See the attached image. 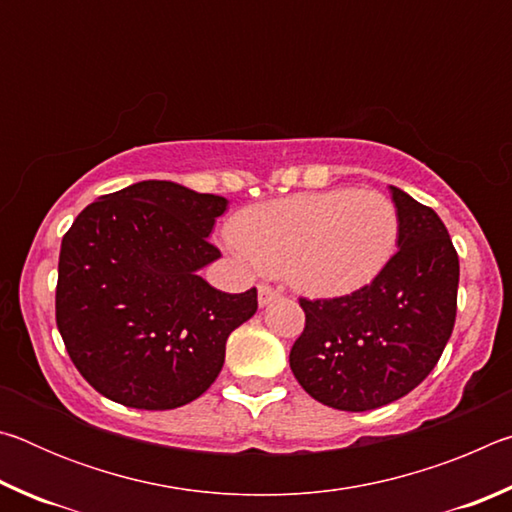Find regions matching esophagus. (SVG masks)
<instances>
[{
	"mask_svg": "<svg viewBox=\"0 0 512 512\" xmlns=\"http://www.w3.org/2000/svg\"><path fill=\"white\" fill-rule=\"evenodd\" d=\"M277 298H280V291L273 289L271 284H259V287H257V302H259V307H266L268 302H273V300H277Z\"/></svg>",
	"mask_w": 512,
	"mask_h": 512,
	"instance_id": "obj_1",
	"label": "esophagus"
}]
</instances>
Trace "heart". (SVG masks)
I'll use <instances>...</instances> for the list:
<instances>
[{
	"instance_id": "b5f03b06",
	"label": "heart",
	"mask_w": 512,
	"mask_h": 512,
	"mask_svg": "<svg viewBox=\"0 0 512 512\" xmlns=\"http://www.w3.org/2000/svg\"><path fill=\"white\" fill-rule=\"evenodd\" d=\"M400 235L395 205L366 189H327L248 207L232 223L257 266L287 273L314 296L366 287L391 262Z\"/></svg>"
}]
</instances>
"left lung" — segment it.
<instances>
[{
  "instance_id": "8db88e82",
  "label": "left lung",
  "mask_w": 512,
  "mask_h": 512,
  "mask_svg": "<svg viewBox=\"0 0 512 512\" xmlns=\"http://www.w3.org/2000/svg\"><path fill=\"white\" fill-rule=\"evenodd\" d=\"M397 253L375 280L341 298H300L305 329L289 363L298 384L339 411H372L424 381L452 336L458 255L440 216L391 187Z\"/></svg>"
}]
</instances>
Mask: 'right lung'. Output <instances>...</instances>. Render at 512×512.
<instances>
[{"label":"right lung","instance_id":"1","mask_svg":"<svg viewBox=\"0 0 512 512\" xmlns=\"http://www.w3.org/2000/svg\"><path fill=\"white\" fill-rule=\"evenodd\" d=\"M228 207L169 180L101 196L60 244L56 325L85 381L131 409L194 402L219 377L225 341L257 311V289L225 293L198 271Z\"/></svg>","mask_w":512,"mask_h":512}]
</instances>
